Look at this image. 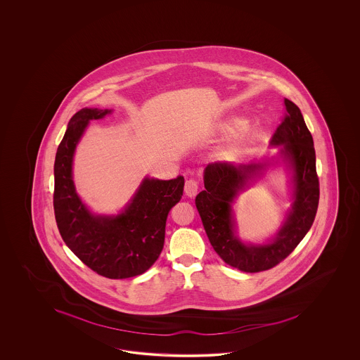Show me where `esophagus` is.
Returning <instances> with one entry per match:
<instances>
[{
	"label": "esophagus",
	"instance_id": "34e87169",
	"mask_svg": "<svg viewBox=\"0 0 360 360\" xmlns=\"http://www.w3.org/2000/svg\"><path fill=\"white\" fill-rule=\"evenodd\" d=\"M198 188H199V186H198V182H196L195 179H187L185 184V194L187 196H195L196 193H198Z\"/></svg>",
	"mask_w": 360,
	"mask_h": 360
}]
</instances>
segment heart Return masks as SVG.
<instances>
[{"label":"heart","mask_w":360,"mask_h":360,"mask_svg":"<svg viewBox=\"0 0 360 360\" xmlns=\"http://www.w3.org/2000/svg\"><path fill=\"white\" fill-rule=\"evenodd\" d=\"M243 125H244V121L241 120H235L233 121V124H232L233 128H241Z\"/></svg>","instance_id":"obj_1"}]
</instances>
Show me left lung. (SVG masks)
Masks as SVG:
<instances>
[{"instance_id": "left-lung-1", "label": "left lung", "mask_w": 360, "mask_h": 360, "mask_svg": "<svg viewBox=\"0 0 360 360\" xmlns=\"http://www.w3.org/2000/svg\"><path fill=\"white\" fill-rule=\"evenodd\" d=\"M285 117L271 140L281 146L283 162L293 173V203L277 235L266 244H245L236 236L232 203L247 184L268 169V162L208 164L205 190L195 198L196 208L208 240L220 259L241 272L268 271L286 259L313 226L319 202L316 150L311 133L300 108L285 98Z\"/></svg>"}]
</instances>
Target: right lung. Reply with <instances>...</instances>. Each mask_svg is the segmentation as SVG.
Listing matches in <instances>:
<instances>
[{"label": "right lung", "instance_id": "right-lung-1", "mask_svg": "<svg viewBox=\"0 0 360 360\" xmlns=\"http://www.w3.org/2000/svg\"><path fill=\"white\" fill-rule=\"evenodd\" d=\"M110 112L83 108L68 122L55 157V220L65 245L88 268L107 278H129L146 272L160 257L166 219L184 195L185 178H145L119 215L89 212L72 181L74 153L88 122L103 119Z\"/></svg>", "mask_w": 360, "mask_h": 360}]
</instances>
